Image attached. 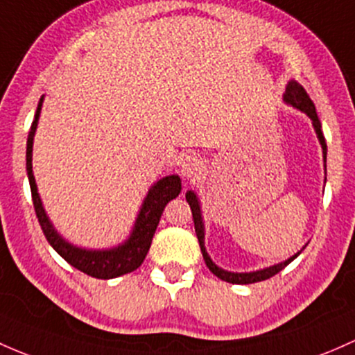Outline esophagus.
<instances>
[{"label":"esophagus","mask_w":355,"mask_h":355,"mask_svg":"<svg viewBox=\"0 0 355 355\" xmlns=\"http://www.w3.org/2000/svg\"><path fill=\"white\" fill-rule=\"evenodd\" d=\"M206 170L204 162L197 155H187L180 163V173L185 178H197Z\"/></svg>","instance_id":"34e87169"}]
</instances>
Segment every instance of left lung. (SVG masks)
Segmentation results:
<instances>
[{
	"instance_id": "1",
	"label": "left lung",
	"mask_w": 355,
	"mask_h": 355,
	"mask_svg": "<svg viewBox=\"0 0 355 355\" xmlns=\"http://www.w3.org/2000/svg\"><path fill=\"white\" fill-rule=\"evenodd\" d=\"M282 100H284V103H287V105H291V107H294V109L303 112V114H306L309 119H311L313 129H315L316 137H318L320 146H322L323 166H325V175H327V143H325V137H323V132H322V122H320L318 114H316V109H315V105H313L311 98H309L308 93L304 92V88L301 87L297 81L291 80L289 83H287L284 95H282ZM325 182H327V177H325ZM185 199H187L189 206H190V209H192L193 226H196V234H197V240H199L204 262H206V266L209 267V270H211L212 274L218 275L221 281L230 282V284H253V282H260V281H266V279H270L272 275H275L277 272H281L282 268L289 266V263L293 262L296 257H300V253L303 252V250L306 248V245H308L306 243L303 248L300 250V252L294 253L293 257H289V259L284 260V262L275 263V266L259 268V270H252V272L225 270V268H221L212 262V259L209 257V253L206 250V227H204V218H202V209H200L199 196H197L193 190H187V193H185Z\"/></svg>"
}]
</instances>
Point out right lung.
Segmentation results:
<instances>
[{"mask_svg":"<svg viewBox=\"0 0 355 355\" xmlns=\"http://www.w3.org/2000/svg\"><path fill=\"white\" fill-rule=\"evenodd\" d=\"M44 95L40 96L39 105H37L35 117H33L32 128H30L28 139H27V175L30 190H32L33 207L35 214L39 218V225L46 234L47 241L69 266H73L78 270L92 275L96 279H114L121 275L129 274L136 270L146 259L148 250L151 246V240L155 236V231L158 227L159 218L163 214V209L171 199L178 197L182 190V180L178 175H166L159 178L158 182L151 185L141 204L137 218L134 221L132 230L129 236L117 246L110 248H83V246L73 245L66 240L64 236L58 233L52 221L44 209L42 199L37 190L35 177L32 170V151H33V137H35L37 124H39L40 110H42Z\"/></svg>","mask_w":355,"mask_h":355,"instance_id":"add662e5","label":"right lung"}]
</instances>
